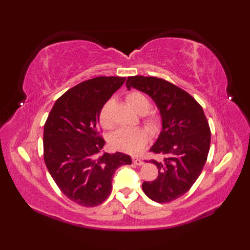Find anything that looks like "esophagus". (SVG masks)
Segmentation results:
<instances>
[{
	"label": "esophagus",
	"mask_w": 250,
	"mask_h": 250,
	"mask_svg": "<svg viewBox=\"0 0 250 250\" xmlns=\"http://www.w3.org/2000/svg\"><path fill=\"white\" fill-rule=\"evenodd\" d=\"M132 163L134 164V165H137V166H141V165H143V160H141V158H139V157H137V156H132Z\"/></svg>",
	"instance_id": "34e87169"
}]
</instances>
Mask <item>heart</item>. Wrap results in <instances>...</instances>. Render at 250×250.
Instances as JSON below:
<instances>
[{"label": "heart", "instance_id": "heart-1", "mask_svg": "<svg viewBox=\"0 0 250 250\" xmlns=\"http://www.w3.org/2000/svg\"><path fill=\"white\" fill-rule=\"evenodd\" d=\"M125 100L133 110L143 115L144 123L151 134L160 132L162 128V117L157 111L149 110L150 101L145 95L139 90H131L126 95ZM112 106L113 101L108 100L104 103L99 112V123L102 128L106 130L112 129L115 126L111 116ZM148 139V132L144 128H121L111 135L110 144L113 148L123 152L135 154L145 148Z\"/></svg>", "mask_w": 250, "mask_h": 250}]
</instances>
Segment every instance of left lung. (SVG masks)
<instances>
[{"mask_svg":"<svg viewBox=\"0 0 250 250\" xmlns=\"http://www.w3.org/2000/svg\"><path fill=\"white\" fill-rule=\"evenodd\" d=\"M126 86L152 98L163 121V130L150 149L163 158L149 161L158 175L144 181L143 191L158 203L175 200L192 188L208 160L210 129L202 106L186 90L162 78L128 77Z\"/></svg>","mask_w":250,"mask_h":250,"instance_id":"left-lung-1","label":"left lung"}]
</instances>
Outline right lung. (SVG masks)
Here are the masks:
<instances>
[{"label": "right lung", "instance_id": "add662e5", "mask_svg": "<svg viewBox=\"0 0 250 250\" xmlns=\"http://www.w3.org/2000/svg\"><path fill=\"white\" fill-rule=\"evenodd\" d=\"M124 77H96L83 81L58 98L43 127V160L59 190L82 207L107 199L111 179L129 155L116 152L98 156L105 141L99 130V112Z\"/></svg>", "mask_w": 250, "mask_h": 250}]
</instances>
